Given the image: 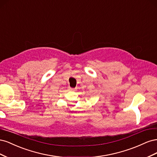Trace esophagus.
<instances>
[{
  "instance_id": "esophagus-1",
  "label": "esophagus",
  "mask_w": 157,
  "mask_h": 157,
  "mask_svg": "<svg viewBox=\"0 0 157 157\" xmlns=\"http://www.w3.org/2000/svg\"><path fill=\"white\" fill-rule=\"evenodd\" d=\"M69 91H71V92H74V91H75V89L72 88H69Z\"/></svg>"
}]
</instances>
